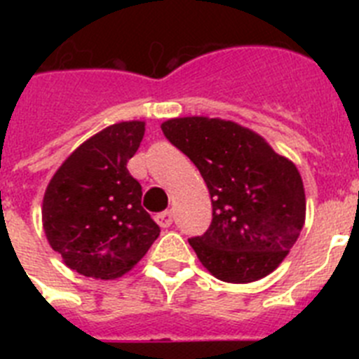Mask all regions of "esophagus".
Returning <instances> with one entry per match:
<instances>
[{
    "mask_svg": "<svg viewBox=\"0 0 359 359\" xmlns=\"http://www.w3.org/2000/svg\"><path fill=\"white\" fill-rule=\"evenodd\" d=\"M154 219H156V223L160 224L161 228H167V226H170V224H172L174 215H172V212H170V210H165V212H161V214H158Z\"/></svg>",
    "mask_w": 359,
    "mask_h": 359,
    "instance_id": "esophagus-1",
    "label": "esophagus"
}]
</instances>
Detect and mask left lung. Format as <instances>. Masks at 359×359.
<instances>
[{"instance_id":"obj_1","label":"left lung","mask_w":359,"mask_h":359,"mask_svg":"<svg viewBox=\"0 0 359 359\" xmlns=\"http://www.w3.org/2000/svg\"><path fill=\"white\" fill-rule=\"evenodd\" d=\"M161 131L198 167L210 192V226L189 239L199 262L233 284L275 271L306 223L297 165L231 120L183 116L161 123Z\"/></svg>"}]
</instances>
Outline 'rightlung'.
I'll return each instance as SVG.
<instances>
[{
  "label": "right lung",
  "mask_w": 359,
  "mask_h": 359,
  "mask_svg": "<svg viewBox=\"0 0 359 359\" xmlns=\"http://www.w3.org/2000/svg\"><path fill=\"white\" fill-rule=\"evenodd\" d=\"M144 133L140 120L102 129L66 158L46 187V239L84 277H122L160 236L142 207V185L128 170Z\"/></svg>",
  "instance_id": "right-lung-1"
}]
</instances>
